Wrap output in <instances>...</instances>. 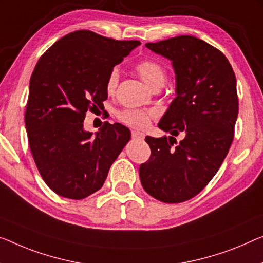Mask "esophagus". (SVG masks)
I'll use <instances>...</instances> for the list:
<instances>
[{"mask_svg":"<svg viewBox=\"0 0 263 263\" xmlns=\"http://www.w3.org/2000/svg\"><path fill=\"white\" fill-rule=\"evenodd\" d=\"M145 135L143 132H139V131H132V138L135 139H144Z\"/></svg>","mask_w":263,"mask_h":263,"instance_id":"obj_1","label":"esophagus"}]
</instances>
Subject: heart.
Returning <instances> with one entry per match:
<instances>
[{
    "instance_id": "obj_1",
    "label": "heart",
    "mask_w": 263,
    "mask_h": 263,
    "mask_svg": "<svg viewBox=\"0 0 263 263\" xmlns=\"http://www.w3.org/2000/svg\"><path fill=\"white\" fill-rule=\"evenodd\" d=\"M137 73L139 77L150 86L151 88L163 86L166 79V70L159 62L155 60H143L136 66ZM119 73L117 69H113L107 78L106 88L108 92H113L118 85ZM155 111L151 109H137L126 108L120 111L117 117L121 123L127 126L135 128H146L150 124V120L155 117Z\"/></svg>"
}]
</instances>
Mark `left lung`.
<instances>
[{
	"label": "left lung",
	"mask_w": 263,
	"mask_h": 263,
	"mask_svg": "<svg viewBox=\"0 0 263 263\" xmlns=\"http://www.w3.org/2000/svg\"><path fill=\"white\" fill-rule=\"evenodd\" d=\"M145 46L171 60L176 98L158 124L171 136L145 138L151 156L139 167L140 182L158 201L181 203L204 189L228 154L238 115L236 78L221 50L195 36Z\"/></svg>",
	"instance_id": "1"
}]
</instances>
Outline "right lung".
Segmentation results:
<instances>
[{"mask_svg": "<svg viewBox=\"0 0 263 263\" xmlns=\"http://www.w3.org/2000/svg\"><path fill=\"white\" fill-rule=\"evenodd\" d=\"M139 45L77 30L39 59L29 82L26 130L41 177L62 197L82 199L99 190L130 140L124 125L105 121L93 136L84 130V119L87 111L104 108L109 73Z\"/></svg>", "mask_w": 263, "mask_h": 263, "instance_id": "obj_1", "label": "right lung"}]
</instances>
